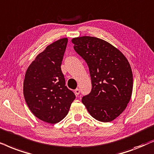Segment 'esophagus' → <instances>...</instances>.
Masks as SVG:
<instances>
[{
    "label": "esophagus",
    "mask_w": 154,
    "mask_h": 154,
    "mask_svg": "<svg viewBox=\"0 0 154 154\" xmlns=\"http://www.w3.org/2000/svg\"><path fill=\"white\" fill-rule=\"evenodd\" d=\"M79 93H80V90H79V89H76L75 90V94H76V95H79Z\"/></svg>",
    "instance_id": "1"
}]
</instances>
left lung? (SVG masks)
Wrapping results in <instances>:
<instances>
[{
  "label": "left lung",
  "instance_id": "8db88e82",
  "mask_svg": "<svg viewBox=\"0 0 154 154\" xmlns=\"http://www.w3.org/2000/svg\"><path fill=\"white\" fill-rule=\"evenodd\" d=\"M72 42L88 65L91 79V91L82 102L96 120L112 121L124 111L132 96L130 63L118 49L101 38L82 36Z\"/></svg>",
  "mask_w": 154,
  "mask_h": 154
}]
</instances>
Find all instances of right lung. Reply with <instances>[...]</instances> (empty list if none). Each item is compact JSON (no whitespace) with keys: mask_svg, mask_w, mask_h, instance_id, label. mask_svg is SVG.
I'll return each instance as SVG.
<instances>
[{"mask_svg":"<svg viewBox=\"0 0 154 154\" xmlns=\"http://www.w3.org/2000/svg\"><path fill=\"white\" fill-rule=\"evenodd\" d=\"M67 38L53 42L36 56L26 72L24 99L33 114L43 121L55 124L68 113L75 95L65 86L61 70Z\"/></svg>","mask_w":154,"mask_h":154,"instance_id":"right-lung-1","label":"right lung"}]
</instances>
